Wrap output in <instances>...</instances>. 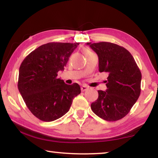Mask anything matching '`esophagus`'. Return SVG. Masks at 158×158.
Segmentation results:
<instances>
[{
	"mask_svg": "<svg viewBox=\"0 0 158 158\" xmlns=\"http://www.w3.org/2000/svg\"><path fill=\"white\" fill-rule=\"evenodd\" d=\"M88 89V87L87 85H83V86H81V91H82V92L85 91V90H87Z\"/></svg>",
	"mask_w": 158,
	"mask_h": 158,
	"instance_id": "esophagus-1",
	"label": "esophagus"
}]
</instances>
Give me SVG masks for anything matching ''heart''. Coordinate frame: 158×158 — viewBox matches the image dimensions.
Wrapping results in <instances>:
<instances>
[{"mask_svg":"<svg viewBox=\"0 0 158 158\" xmlns=\"http://www.w3.org/2000/svg\"><path fill=\"white\" fill-rule=\"evenodd\" d=\"M83 51V53L85 54V55H88V54L92 53L91 51L89 50V49H86V48H84Z\"/></svg>","mask_w":158,"mask_h":158,"instance_id":"1","label":"heart"}]
</instances>
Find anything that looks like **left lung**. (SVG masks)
I'll return each mask as SVG.
<instances>
[{
	"label": "left lung",
	"instance_id": "1",
	"mask_svg": "<svg viewBox=\"0 0 158 158\" xmlns=\"http://www.w3.org/2000/svg\"><path fill=\"white\" fill-rule=\"evenodd\" d=\"M98 55L99 72L109 73L106 91L98 90L92 111L103 119L114 122L127 115L141 92L142 74L129 52L111 42L87 43Z\"/></svg>",
	"mask_w": 158,
	"mask_h": 158
}]
</instances>
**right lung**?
<instances>
[{"mask_svg":"<svg viewBox=\"0 0 158 158\" xmlns=\"http://www.w3.org/2000/svg\"><path fill=\"white\" fill-rule=\"evenodd\" d=\"M79 43L49 42L29 54L19 68L18 88L29 111L44 122H52L69 111L81 94L77 83L57 78Z\"/></svg>","mask_w":158,"mask_h":158,"instance_id":"add662e5","label":"right lung"}]
</instances>
